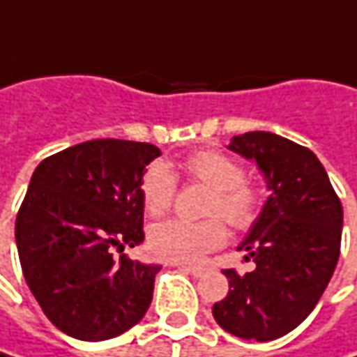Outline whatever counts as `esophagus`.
Masks as SVG:
<instances>
[{
    "label": "esophagus",
    "mask_w": 357,
    "mask_h": 357,
    "mask_svg": "<svg viewBox=\"0 0 357 357\" xmlns=\"http://www.w3.org/2000/svg\"><path fill=\"white\" fill-rule=\"evenodd\" d=\"M179 268L185 271V273H190V275H194V277H202L206 273V268H202V266H190V264H181Z\"/></svg>",
    "instance_id": "obj_1"
}]
</instances>
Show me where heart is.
Instances as JSON below:
<instances>
[{"mask_svg":"<svg viewBox=\"0 0 357 357\" xmlns=\"http://www.w3.org/2000/svg\"><path fill=\"white\" fill-rule=\"evenodd\" d=\"M190 178L212 188L206 214L220 216L232 228L244 230L257 220L261 192L255 183L242 179V167L216 149H199L183 161ZM178 181L165 163H153L141 179V198L151 216L165 214L176 198ZM226 242V228L218 218L204 222L165 220L149 232V250L161 261L196 264L208 252Z\"/></svg>","mask_w":357,"mask_h":357,"instance_id":"obj_1","label":"heart"}]
</instances>
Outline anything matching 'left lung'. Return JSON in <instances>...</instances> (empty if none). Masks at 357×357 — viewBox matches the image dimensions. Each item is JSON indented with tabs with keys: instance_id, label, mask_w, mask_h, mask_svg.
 <instances>
[{
	"instance_id": "8db88e82",
	"label": "left lung",
	"mask_w": 357,
	"mask_h": 357,
	"mask_svg": "<svg viewBox=\"0 0 357 357\" xmlns=\"http://www.w3.org/2000/svg\"><path fill=\"white\" fill-rule=\"evenodd\" d=\"M228 149L257 165L268 198L238 244L255 271L226 268L230 291L212 307L224 331L271 342L315 309L340 259L344 210L313 151L266 131L232 137Z\"/></svg>"
}]
</instances>
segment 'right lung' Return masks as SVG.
Masks as SVG:
<instances>
[{
    "instance_id": "obj_1",
    "label": "right lung",
    "mask_w": 357,
    "mask_h": 357,
    "mask_svg": "<svg viewBox=\"0 0 357 357\" xmlns=\"http://www.w3.org/2000/svg\"><path fill=\"white\" fill-rule=\"evenodd\" d=\"M159 155L151 143L93 139L36 167L15 244L36 301L66 335L111 340L147 313L161 266L123 250L145 238L141 179Z\"/></svg>"
}]
</instances>
